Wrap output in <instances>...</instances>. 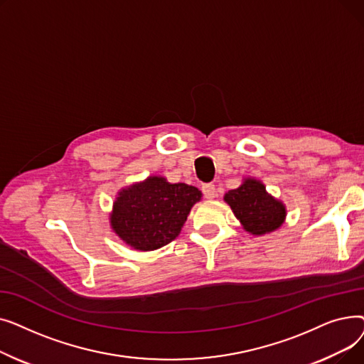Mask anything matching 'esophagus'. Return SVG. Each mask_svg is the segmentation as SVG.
<instances>
[{
  "mask_svg": "<svg viewBox=\"0 0 364 364\" xmlns=\"http://www.w3.org/2000/svg\"><path fill=\"white\" fill-rule=\"evenodd\" d=\"M202 192H203V196L209 200H213L217 196V188H215L214 184H203Z\"/></svg>",
  "mask_w": 364,
  "mask_h": 364,
  "instance_id": "obj_1",
  "label": "esophagus"
}]
</instances>
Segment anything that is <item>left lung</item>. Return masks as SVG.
<instances>
[{"label":"left lung","instance_id":"8db88e82","mask_svg":"<svg viewBox=\"0 0 364 364\" xmlns=\"http://www.w3.org/2000/svg\"><path fill=\"white\" fill-rule=\"evenodd\" d=\"M224 202L232 208L243 230L252 236L276 232L288 215L286 205L267 192L262 181L245 177L237 188L228 190Z\"/></svg>","mask_w":364,"mask_h":364}]
</instances>
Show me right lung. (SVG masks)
Instances as JSON below:
<instances>
[{
  "mask_svg": "<svg viewBox=\"0 0 364 364\" xmlns=\"http://www.w3.org/2000/svg\"><path fill=\"white\" fill-rule=\"evenodd\" d=\"M202 192L184 183L150 176L122 187L113 202L112 232L136 251H155L174 240Z\"/></svg>",
  "mask_w": 364,
  "mask_h": 364,
  "instance_id": "add662e5",
  "label": "right lung"
}]
</instances>
